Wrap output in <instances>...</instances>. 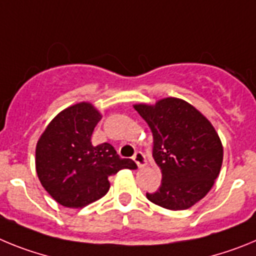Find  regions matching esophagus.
I'll use <instances>...</instances> for the list:
<instances>
[{
    "label": "esophagus",
    "mask_w": 256,
    "mask_h": 256,
    "mask_svg": "<svg viewBox=\"0 0 256 256\" xmlns=\"http://www.w3.org/2000/svg\"><path fill=\"white\" fill-rule=\"evenodd\" d=\"M133 160L136 162V164L138 165V168H144L146 166L148 162H146V156L141 152V151H137V152L133 155Z\"/></svg>",
    "instance_id": "1"
}]
</instances>
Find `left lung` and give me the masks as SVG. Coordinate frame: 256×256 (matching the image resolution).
I'll return each instance as SVG.
<instances>
[{
	"label": "left lung",
	"mask_w": 256,
	"mask_h": 256,
	"mask_svg": "<svg viewBox=\"0 0 256 256\" xmlns=\"http://www.w3.org/2000/svg\"><path fill=\"white\" fill-rule=\"evenodd\" d=\"M133 108L152 132V156L162 172V184L146 198L169 210L194 206L220 172L223 146L216 130L198 108L176 97Z\"/></svg>",
	"instance_id": "8db88e82"
}]
</instances>
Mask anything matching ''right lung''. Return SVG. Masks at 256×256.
<instances>
[{
  "instance_id": "right-lung-1",
  "label": "right lung",
  "mask_w": 256,
  "mask_h": 256,
  "mask_svg": "<svg viewBox=\"0 0 256 256\" xmlns=\"http://www.w3.org/2000/svg\"><path fill=\"white\" fill-rule=\"evenodd\" d=\"M102 115L90 102H79L58 112L40 134L36 148L40 182L58 204L83 208L110 188L108 177L120 169H136L112 144H92L94 126Z\"/></svg>"
}]
</instances>
